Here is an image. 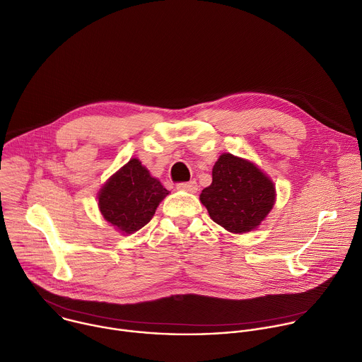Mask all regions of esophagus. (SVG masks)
Instances as JSON below:
<instances>
[{
  "mask_svg": "<svg viewBox=\"0 0 362 362\" xmlns=\"http://www.w3.org/2000/svg\"><path fill=\"white\" fill-rule=\"evenodd\" d=\"M177 189H178V191H185V192H191V194H194V192H197L198 185H197V182H195V181H189V182H180V184H177Z\"/></svg>",
  "mask_w": 362,
  "mask_h": 362,
  "instance_id": "esophagus-1",
  "label": "esophagus"
}]
</instances>
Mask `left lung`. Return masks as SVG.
Wrapping results in <instances>:
<instances>
[{
	"label": "left lung",
	"mask_w": 362,
	"mask_h": 362,
	"mask_svg": "<svg viewBox=\"0 0 362 362\" xmlns=\"http://www.w3.org/2000/svg\"><path fill=\"white\" fill-rule=\"evenodd\" d=\"M199 201L214 222L242 235L259 228L273 209L276 187L255 163L223 153L212 168V184L202 189Z\"/></svg>",
	"instance_id": "left-lung-1"
}]
</instances>
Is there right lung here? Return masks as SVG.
<instances>
[{
    "mask_svg": "<svg viewBox=\"0 0 362 362\" xmlns=\"http://www.w3.org/2000/svg\"><path fill=\"white\" fill-rule=\"evenodd\" d=\"M168 194L139 158H130L100 188L98 206L116 230L130 235L150 222Z\"/></svg>",
    "mask_w": 362,
    "mask_h": 362,
    "instance_id": "obj_1",
    "label": "right lung"
}]
</instances>
